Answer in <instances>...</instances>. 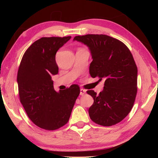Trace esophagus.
Here are the masks:
<instances>
[{
	"label": "esophagus",
	"instance_id": "obj_1",
	"mask_svg": "<svg viewBox=\"0 0 158 158\" xmlns=\"http://www.w3.org/2000/svg\"><path fill=\"white\" fill-rule=\"evenodd\" d=\"M86 93V90L83 89H80V95L81 96H84Z\"/></svg>",
	"mask_w": 158,
	"mask_h": 158
}]
</instances>
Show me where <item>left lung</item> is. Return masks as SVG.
Wrapping results in <instances>:
<instances>
[{"label":"left lung","mask_w":158,"mask_h":158,"mask_svg":"<svg viewBox=\"0 0 158 158\" xmlns=\"http://www.w3.org/2000/svg\"><path fill=\"white\" fill-rule=\"evenodd\" d=\"M73 40L90 50L91 77L105 80L98 95L94 90L87 91L94 98L90 119L103 126L115 125L128 115L135 101L138 70L132 53L123 43L105 35L76 36Z\"/></svg>","instance_id":"left-lung-1"}]
</instances>
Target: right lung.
<instances>
[{"label": "right lung", "mask_w": 158, "mask_h": 158, "mask_svg": "<svg viewBox=\"0 0 158 158\" xmlns=\"http://www.w3.org/2000/svg\"><path fill=\"white\" fill-rule=\"evenodd\" d=\"M70 38L37 40L25 52L19 66L17 81L20 102L30 119L47 130H57L68 122L80 94L79 85L75 84L57 92L52 80V76L58 73L56 52Z\"/></svg>", "instance_id": "obj_1"}]
</instances>
